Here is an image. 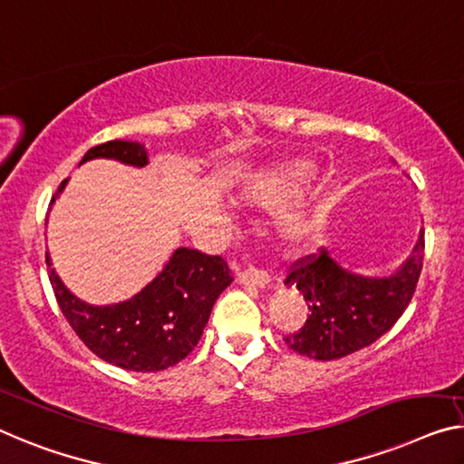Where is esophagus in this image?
<instances>
[{
	"label": "esophagus",
	"mask_w": 464,
	"mask_h": 464,
	"mask_svg": "<svg viewBox=\"0 0 464 464\" xmlns=\"http://www.w3.org/2000/svg\"><path fill=\"white\" fill-rule=\"evenodd\" d=\"M237 279L239 283H244V285H252V287H265L268 281V273L262 271L258 266H246V268H239L237 271Z\"/></svg>",
	"instance_id": "34e87169"
}]
</instances>
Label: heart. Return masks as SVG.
Masks as SVG:
<instances>
[{"label": "heart", "mask_w": 464, "mask_h": 464, "mask_svg": "<svg viewBox=\"0 0 464 464\" xmlns=\"http://www.w3.org/2000/svg\"><path fill=\"white\" fill-rule=\"evenodd\" d=\"M310 175H313V166H310L308 162H295V164L281 166V169L256 177L254 181L246 188L244 198L250 204L266 206V208L281 206L300 191V188L308 181ZM285 233L292 239H298L304 233H306V225L289 223Z\"/></svg>", "instance_id": "heart-1"}]
</instances>
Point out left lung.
Listing matches in <instances>:
<instances>
[{"label":"left lung","mask_w":464,"mask_h":464,"mask_svg":"<svg viewBox=\"0 0 464 464\" xmlns=\"http://www.w3.org/2000/svg\"><path fill=\"white\" fill-rule=\"evenodd\" d=\"M423 260L425 231L406 265L383 279L343 271L323 247L302 256L289 266L285 283L300 289L310 314L302 329L285 335V343L316 361H334L371 345L409 308Z\"/></svg>","instance_id":"1"}]
</instances>
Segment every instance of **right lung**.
<instances>
[{
  "instance_id": "obj_1",
  "label": "right lung",
  "mask_w": 464,
  "mask_h": 464,
  "mask_svg": "<svg viewBox=\"0 0 464 464\" xmlns=\"http://www.w3.org/2000/svg\"><path fill=\"white\" fill-rule=\"evenodd\" d=\"M92 158L148 164V151L137 141L95 145L81 162ZM64 185L66 181L60 183L50 206ZM45 262L58 306L79 340L102 361L127 371H162L183 361L202 337L214 302L231 285L229 266L220 256L179 247L164 271L130 300L114 306H89L64 287L47 254Z\"/></svg>"
}]
</instances>
